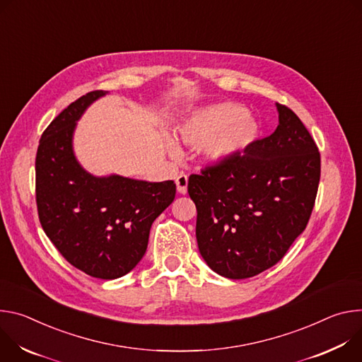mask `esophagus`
Listing matches in <instances>:
<instances>
[{
    "instance_id": "34e87169",
    "label": "esophagus",
    "mask_w": 362,
    "mask_h": 362,
    "mask_svg": "<svg viewBox=\"0 0 362 362\" xmlns=\"http://www.w3.org/2000/svg\"><path fill=\"white\" fill-rule=\"evenodd\" d=\"M175 184H177V191H178L180 194H187L188 177H187L184 173H181V174L177 177V180H175Z\"/></svg>"
}]
</instances>
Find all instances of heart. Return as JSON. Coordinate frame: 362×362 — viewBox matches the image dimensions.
<instances>
[{"instance_id":"obj_1","label":"heart","mask_w":362,"mask_h":362,"mask_svg":"<svg viewBox=\"0 0 362 362\" xmlns=\"http://www.w3.org/2000/svg\"><path fill=\"white\" fill-rule=\"evenodd\" d=\"M257 125L255 119L240 112L231 102L209 105L194 112L180 128V138L189 146H202L204 156L211 163H221L246 149L256 138ZM171 155H178L174 142L167 141Z\"/></svg>"}]
</instances>
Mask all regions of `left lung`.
<instances>
[{
  "label": "left lung",
  "mask_w": 362,
  "mask_h": 362,
  "mask_svg": "<svg viewBox=\"0 0 362 362\" xmlns=\"http://www.w3.org/2000/svg\"><path fill=\"white\" fill-rule=\"evenodd\" d=\"M276 131L188 180L195 235L220 276L247 279L274 266L306 228L320 178V155L302 120L276 103Z\"/></svg>",
  "instance_id": "obj_1"
}]
</instances>
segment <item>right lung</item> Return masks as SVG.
I'll return each instance as SVG.
<instances>
[{
	"instance_id": "1",
	"label": "right lung",
	"mask_w": 362,
	"mask_h": 362,
	"mask_svg": "<svg viewBox=\"0 0 362 362\" xmlns=\"http://www.w3.org/2000/svg\"><path fill=\"white\" fill-rule=\"evenodd\" d=\"M107 92L70 103L43 132L35 155L38 218L60 255L98 279L129 273L144 257L153 220L175 198L174 181L95 177L73 152L76 122Z\"/></svg>"
}]
</instances>
